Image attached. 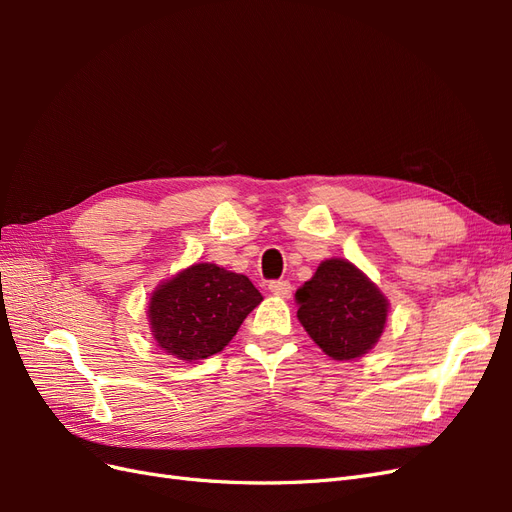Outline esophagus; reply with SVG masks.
Instances as JSON below:
<instances>
[{
    "mask_svg": "<svg viewBox=\"0 0 512 512\" xmlns=\"http://www.w3.org/2000/svg\"><path fill=\"white\" fill-rule=\"evenodd\" d=\"M269 290L273 294H277V297H290L292 284L288 280H273V282H269Z\"/></svg>",
    "mask_w": 512,
    "mask_h": 512,
    "instance_id": "obj_1",
    "label": "esophagus"
}]
</instances>
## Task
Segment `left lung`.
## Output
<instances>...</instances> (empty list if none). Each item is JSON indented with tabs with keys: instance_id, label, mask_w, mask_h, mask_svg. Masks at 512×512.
<instances>
[{
	"instance_id": "left-lung-1",
	"label": "left lung",
	"mask_w": 512,
	"mask_h": 512,
	"mask_svg": "<svg viewBox=\"0 0 512 512\" xmlns=\"http://www.w3.org/2000/svg\"><path fill=\"white\" fill-rule=\"evenodd\" d=\"M294 299L307 335L335 361H352L378 344L389 301L369 277L344 258L320 262Z\"/></svg>"
}]
</instances>
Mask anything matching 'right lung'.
Wrapping results in <instances>:
<instances>
[{"label":"right lung","mask_w":512,"mask_h":512,"mask_svg":"<svg viewBox=\"0 0 512 512\" xmlns=\"http://www.w3.org/2000/svg\"><path fill=\"white\" fill-rule=\"evenodd\" d=\"M262 294L241 273L198 262L162 282L149 299V324L156 344L179 361L218 354L237 335Z\"/></svg>","instance_id":"right-lung-1"}]
</instances>
